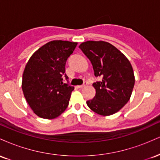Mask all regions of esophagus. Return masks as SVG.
<instances>
[{
	"mask_svg": "<svg viewBox=\"0 0 160 160\" xmlns=\"http://www.w3.org/2000/svg\"><path fill=\"white\" fill-rule=\"evenodd\" d=\"M86 85V82H84V83L82 84V85H81V86H77V87H78V89H82V88H83L84 86H85Z\"/></svg>",
	"mask_w": 160,
	"mask_h": 160,
	"instance_id": "34e87169",
	"label": "esophagus"
}]
</instances>
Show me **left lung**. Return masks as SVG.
<instances>
[{
    "instance_id": "1",
    "label": "left lung",
    "mask_w": 160,
    "mask_h": 160,
    "mask_svg": "<svg viewBox=\"0 0 160 160\" xmlns=\"http://www.w3.org/2000/svg\"><path fill=\"white\" fill-rule=\"evenodd\" d=\"M79 48L92 65L94 74L101 80L92 84L95 95L86 102L88 107L99 115L118 112L128 102L135 85V75L128 59L108 42L89 40Z\"/></svg>"
}]
</instances>
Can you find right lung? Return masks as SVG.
<instances>
[{
    "mask_svg": "<svg viewBox=\"0 0 160 160\" xmlns=\"http://www.w3.org/2000/svg\"><path fill=\"white\" fill-rule=\"evenodd\" d=\"M77 42L52 40L42 46L29 58L22 75V89L28 104L37 116L52 120L69 104L74 86L64 83L65 64Z\"/></svg>",
    "mask_w": 160,
    "mask_h": 160,
    "instance_id": "add662e5",
    "label": "right lung"
}]
</instances>
